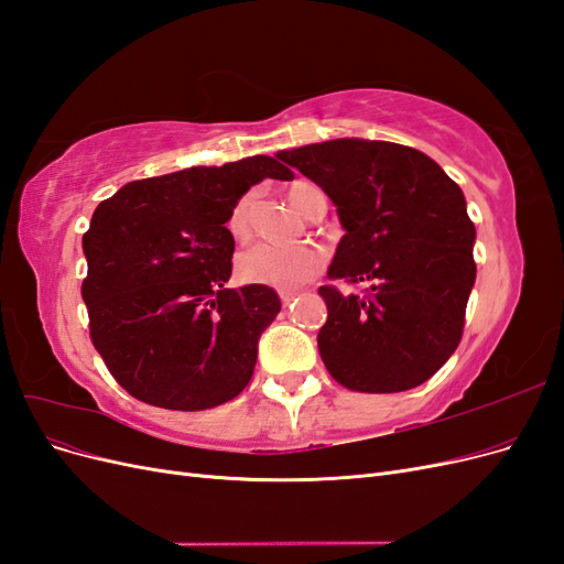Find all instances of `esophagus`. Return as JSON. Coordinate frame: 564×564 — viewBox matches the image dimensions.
<instances>
[{
    "label": "esophagus",
    "instance_id": "obj_1",
    "mask_svg": "<svg viewBox=\"0 0 564 564\" xmlns=\"http://www.w3.org/2000/svg\"><path fill=\"white\" fill-rule=\"evenodd\" d=\"M296 296H299V292H280L282 305H289L292 301H296Z\"/></svg>",
    "mask_w": 564,
    "mask_h": 564
}]
</instances>
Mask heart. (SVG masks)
Here are the masks:
<instances>
[{
	"instance_id": "b5f03b06",
	"label": "heart",
	"mask_w": 564,
	"mask_h": 564,
	"mask_svg": "<svg viewBox=\"0 0 564 564\" xmlns=\"http://www.w3.org/2000/svg\"><path fill=\"white\" fill-rule=\"evenodd\" d=\"M289 199L294 207L311 216L324 195L315 185L296 183L289 187ZM256 202V191H247L240 199L232 204L228 214V230L235 240H245L251 232V212ZM324 251L317 245H270L259 242L245 249L237 256V278L247 284H263L282 292H292L308 284L319 275L324 268Z\"/></svg>"
}]
</instances>
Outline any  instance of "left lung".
I'll return each mask as SVG.
<instances>
[{"instance_id":"8db88e82","label":"left lung","mask_w":564,"mask_h":564,"mask_svg":"<svg viewBox=\"0 0 564 564\" xmlns=\"http://www.w3.org/2000/svg\"><path fill=\"white\" fill-rule=\"evenodd\" d=\"M278 158L336 204L346 235L329 280L371 284L365 296L319 286L324 367L357 392L429 381L464 336L475 284V226L460 187L429 155L386 141L336 139Z\"/></svg>"}]
</instances>
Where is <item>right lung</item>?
I'll use <instances>...</instances> for the list:
<instances>
[{
  "label": "right lung",
  "mask_w": 564,
  "mask_h": 564,
  "mask_svg": "<svg viewBox=\"0 0 564 564\" xmlns=\"http://www.w3.org/2000/svg\"><path fill=\"white\" fill-rule=\"evenodd\" d=\"M263 178L294 174L256 155L127 183L84 232L91 344L135 400L202 412L240 395L256 346L282 303L270 286L226 289L232 204Z\"/></svg>",
  "instance_id": "1"
}]
</instances>
